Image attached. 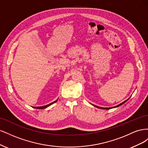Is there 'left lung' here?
<instances>
[{"instance_id":"1","label":"left lung","mask_w":148,"mask_h":148,"mask_svg":"<svg viewBox=\"0 0 148 148\" xmlns=\"http://www.w3.org/2000/svg\"><path fill=\"white\" fill-rule=\"evenodd\" d=\"M128 101V99L127 100H126V101H125L124 102H123L122 103H121V104H119V105H117V106H115V107H97V106H95V105H93L94 106H95V107H97V108H99V109H112V108H114V107H119V106H121V105H122L123 104H124V103L125 102H127Z\"/></svg>"}]
</instances>
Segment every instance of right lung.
I'll return each instance as SVG.
<instances>
[{
	"instance_id": "add662e5",
	"label": "right lung",
	"mask_w": 148,
	"mask_h": 148,
	"mask_svg": "<svg viewBox=\"0 0 148 148\" xmlns=\"http://www.w3.org/2000/svg\"><path fill=\"white\" fill-rule=\"evenodd\" d=\"M57 100H58V99H57ZM57 101H54V102H52V103H51V104H48V105H46V106H42V107H34V108H36V109H45V108H46V107H49V106H51V104H53V103H55V102H56L57 101Z\"/></svg>"
}]
</instances>
